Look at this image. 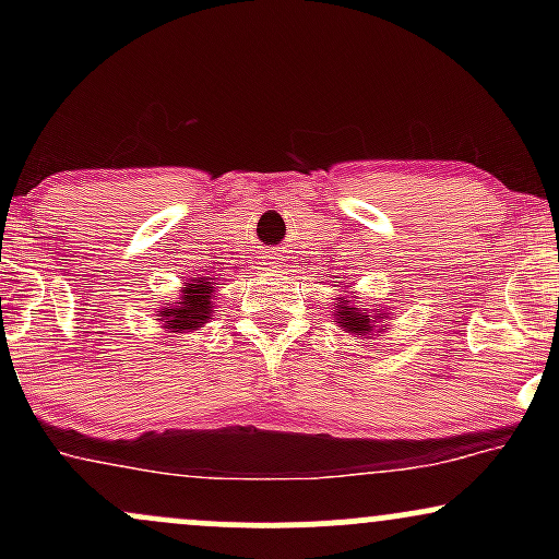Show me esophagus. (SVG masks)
<instances>
[{"label":"esophagus","instance_id":"34e87169","mask_svg":"<svg viewBox=\"0 0 559 559\" xmlns=\"http://www.w3.org/2000/svg\"><path fill=\"white\" fill-rule=\"evenodd\" d=\"M267 260H271V262H267V265H273V267H281V260H284V258H281V254L275 252V254H271V258H267Z\"/></svg>","mask_w":559,"mask_h":559}]
</instances>
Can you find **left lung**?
Masks as SVG:
<instances>
[{"label":"left lung","mask_w":559,"mask_h":559,"mask_svg":"<svg viewBox=\"0 0 559 559\" xmlns=\"http://www.w3.org/2000/svg\"><path fill=\"white\" fill-rule=\"evenodd\" d=\"M336 323L342 325L344 331L360 333V336H362V333L373 331V316H365V312L357 310V307L346 305V299L338 301V318H336Z\"/></svg>","instance_id":"obj_1"}]
</instances>
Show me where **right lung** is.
<instances>
[{"label":"right lung","instance_id":"1","mask_svg":"<svg viewBox=\"0 0 559 559\" xmlns=\"http://www.w3.org/2000/svg\"><path fill=\"white\" fill-rule=\"evenodd\" d=\"M213 288L215 286H210V278L186 284L181 299L173 301V307H165V310L159 312L163 323H168V329L178 333L186 329H199V325L210 318V312H213L210 310V307H213V301H210L213 299Z\"/></svg>","mask_w":559,"mask_h":559}]
</instances>
